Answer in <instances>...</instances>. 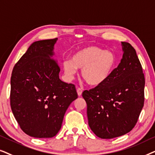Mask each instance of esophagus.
Here are the masks:
<instances>
[{"mask_svg": "<svg viewBox=\"0 0 155 155\" xmlns=\"http://www.w3.org/2000/svg\"><path fill=\"white\" fill-rule=\"evenodd\" d=\"M76 91H77L78 96H81V94H82V91H82L81 88H78L77 89H76Z\"/></svg>", "mask_w": 155, "mask_h": 155, "instance_id": "esophagus-1", "label": "esophagus"}]
</instances>
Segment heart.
<instances>
[{
	"mask_svg": "<svg viewBox=\"0 0 155 155\" xmlns=\"http://www.w3.org/2000/svg\"><path fill=\"white\" fill-rule=\"evenodd\" d=\"M117 57L113 51L97 46H88L73 54L71 61L63 63L64 73L69 79H74L77 69L88 85L98 86L104 84L114 71Z\"/></svg>",
	"mask_w": 155,
	"mask_h": 155,
	"instance_id": "heart-1",
	"label": "heart"
}]
</instances>
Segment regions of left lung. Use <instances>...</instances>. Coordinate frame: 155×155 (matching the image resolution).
Segmentation results:
<instances>
[{
	"label": "left lung",
	"mask_w": 155,
	"mask_h": 155,
	"mask_svg": "<svg viewBox=\"0 0 155 155\" xmlns=\"http://www.w3.org/2000/svg\"><path fill=\"white\" fill-rule=\"evenodd\" d=\"M123 58L102 85L84 91L88 125L102 139L122 136L132 130L144 106L145 76L135 49L121 42Z\"/></svg>",
	"instance_id": "8db88e82"
}]
</instances>
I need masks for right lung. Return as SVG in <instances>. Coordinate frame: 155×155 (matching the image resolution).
<instances>
[{
	"label": "right lung",
	"instance_id": "right-lung-1",
	"mask_svg": "<svg viewBox=\"0 0 155 155\" xmlns=\"http://www.w3.org/2000/svg\"><path fill=\"white\" fill-rule=\"evenodd\" d=\"M57 38L33 42L15 64L10 79V106L22 130L36 138L52 137L61 129L75 86L59 79L52 58Z\"/></svg>",
	"mask_w": 155,
	"mask_h": 155
}]
</instances>
